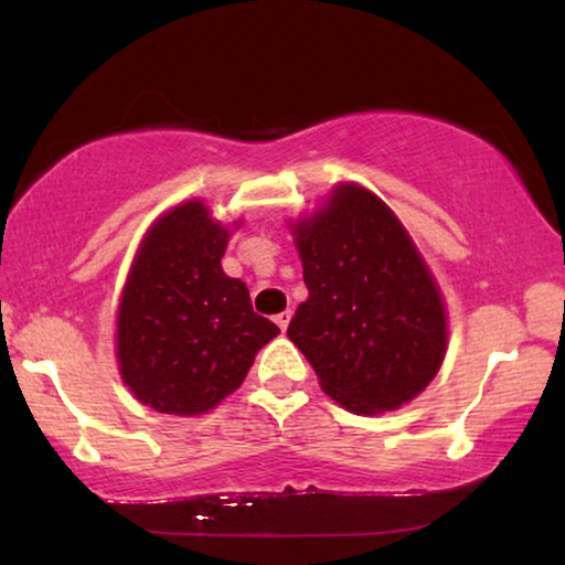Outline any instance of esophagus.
Returning <instances> with one entry per match:
<instances>
[{
    "label": "esophagus",
    "instance_id": "1",
    "mask_svg": "<svg viewBox=\"0 0 565 565\" xmlns=\"http://www.w3.org/2000/svg\"><path fill=\"white\" fill-rule=\"evenodd\" d=\"M290 319H292V313H290V311H282V313H277V316H275V323H277V327H280V329L285 331V329H288Z\"/></svg>",
    "mask_w": 565,
    "mask_h": 565
}]
</instances>
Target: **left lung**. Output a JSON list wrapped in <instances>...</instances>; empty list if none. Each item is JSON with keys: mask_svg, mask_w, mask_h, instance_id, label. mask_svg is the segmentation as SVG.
I'll return each instance as SVG.
<instances>
[{"mask_svg": "<svg viewBox=\"0 0 565 565\" xmlns=\"http://www.w3.org/2000/svg\"><path fill=\"white\" fill-rule=\"evenodd\" d=\"M308 300L288 337L323 393L352 414H383L427 388L447 350L445 300L396 213L344 182L292 223Z\"/></svg>", "mask_w": 565, "mask_h": 565, "instance_id": "left-lung-1", "label": "left lung"}]
</instances>
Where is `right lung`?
<instances>
[{
  "instance_id": "right-lung-1",
  "label": "right lung",
  "mask_w": 565,
  "mask_h": 565,
  "mask_svg": "<svg viewBox=\"0 0 565 565\" xmlns=\"http://www.w3.org/2000/svg\"><path fill=\"white\" fill-rule=\"evenodd\" d=\"M228 228L200 203L177 205L143 236L118 306L122 383L159 414H205L234 393L280 329L223 273Z\"/></svg>"
}]
</instances>
